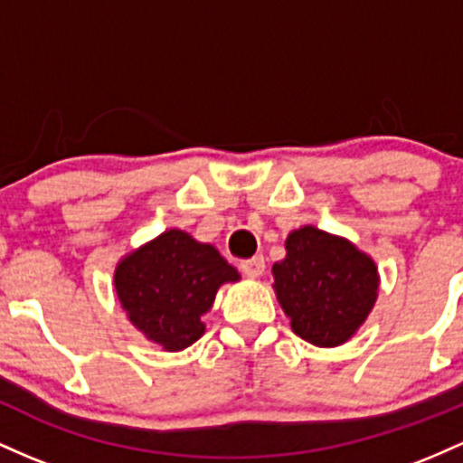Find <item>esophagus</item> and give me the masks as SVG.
Returning <instances> with one entry per match:
<instances>
[{
    "label": "esophagus",
    "mask_w": 463,
    "mask_h": 463,
    "mask_svg": "<svg viewBox=\"0 0 463 463\" xmlns=\"http://www.w3.org/2000/svg\"><path fill=\"white\" fill-rule=\"evenodd\" d=\"M241 271L247 275V278L256 279L264 273V258L262 256H253L251 260H242L241 262Z\"/></svg>",
    "instance_id": "esophagus-1"
}]
</instances>
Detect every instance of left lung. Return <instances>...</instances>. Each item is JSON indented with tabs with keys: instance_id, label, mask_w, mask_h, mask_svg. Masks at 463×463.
<instances>
[{
	"instance_id": "8db88e82",
	"label": "left lung",
	"mask_w": 463,
	"mask_h": 463,
	"mask_svg": "<svg viewBox=\"0 0 463 463\" xmlns=\"http://www.w3.org/2000/svg\"><path fill=\"white\" fill-rule=\"evenodd\" d=\"M273 288L290 328L308 344H345L372 313L378 269L350 241L304 225L287 238V258L275 262Z\"/></svg>"
}]
</instances>
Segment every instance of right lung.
Masks as SVG:
<instances>
[{"label":"right lung","instance_id":"obj_1","mask_svg":"<svg viewBox=\"0 0 463 463\" xmlns=\"http://www.w3.org/2000/svg\"><path fill=\"white\" fill-rule=\"evenodd\" d=\"M241 275L216 247L190 233L168 230L122 258L113 284L128 321L165 352H179L201 339V321L216 290Z\"/></svg>","mask_w":463,"mask_h":463}]
</instances>
